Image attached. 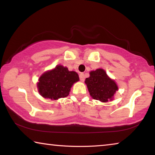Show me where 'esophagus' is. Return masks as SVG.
<instances>
[{
    "instance_id": "obj_1",
    "label": "esophagus",
    "mask_w": 155,
    "mask_h": 155,
    "mask_svg": "<svg viewBox=\"0 0 155 155\" xmlns=\"http://www.w3.org/2000/svg\"><path fill=\"white\" fill-rule=\"evenodd\" d=\"M79 78L80 80L81 81H84L85 80V75L84 73H81L79 74Z\"/></svg>"
}]
</instances>
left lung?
I'll use <instances>...</instances> for the list:
<instances>
[{
    "instance_id": "left-lung-1",
    "label": "left lung",
    "mask_w": 155,
    "mask_h": 155,
    "mask_svg": "<svg viewBox=\"0 0 155 155\" xmlns=\"http://www.w3.org/2000/svg\"><path fill=\"white\" fill-rule=\"evenodd\" d=\"M85 83L92 97L102 102L112 100L114 94L118 89L114 81L110 79L102 69L91 71L90 77L86 78Z\"/></svg>"
}]
</instances>
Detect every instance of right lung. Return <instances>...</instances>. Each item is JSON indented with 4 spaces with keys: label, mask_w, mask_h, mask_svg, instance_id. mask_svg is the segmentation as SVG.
<instances>
[{
    "label": "right lung",
    "mask_w": 155,
    "mask_h": 155,
    "mask_svg": "<svg viewBox=\"0 0 155 155\" xmlns=\"http://www.w3.org/2000/svg\"><path fill=\"white\" fill-rule=\"evenodd\" d=\"M78 80L77 72L58 65L54 70L43 74L39 78L38 91L45 98L55 100L64 98L68 96L71 85Z\"/></svg>",
    "instance_id": "add662e5"
}]
</instances>
